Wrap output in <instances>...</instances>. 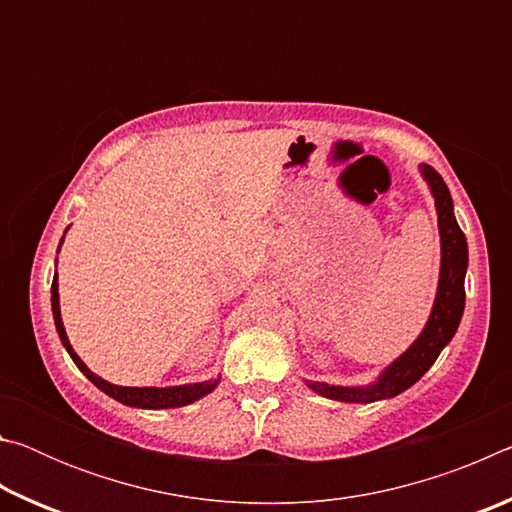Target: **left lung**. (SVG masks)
Masks as SVG:
<instances>
[{
	"label": "left lung",
	"instance_id": "8db88e82",
	"mask_svg": "<svg viewBox=\"0 0 512 512\" xmlns=\"http://www.w3.org/2000/svg\"><path fill=\"white\" fill-rule=\"evenodd\" d=\"M420 173L427 180L433 201H436L440 232L438 291L427 325H424L418 339L411 343V348L402 352L391 366L381 370L377 381H372L368 386H334L325 384V381H305L311 391L327 397V400L370 404L404 393L433 366L438 354L454 339L458 323H461L465 309L467 241L463 230L458 228L452 194H449L445 180L429 164H420Z\"/></svg>",
	"mask_w": 512,
	"mask_h": 512
}]
</instances>
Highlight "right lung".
<instances>
[{
    "instance_id": "obj_1",
    "label": "right lung",
    "mask_w": 512,
    "mask_h": 512,
    "mask_svg": "<svg viewBox=\"0 0 512 512\" xmlns=\"http://www.w3.org/2000/svg\"><path fill=\"white\" fill-rule=\"evenodd\" d=\"M67 232V230H65ZM65 239V235H63ZM63 239L58 244V253L60 246H63ZM51 311H54V323H56V332L63 341L65 350L69 352V357L79 366V370L88 377L94 386L110 395L112 400H117L126 406H135V409H178V406H187L196 400H201L207 393H212L216 386H219L221 379H207V381H196V384H183V386H167V388H155V386H117L110 384V381L101 379L99 375L85 366L81 361L79 354L74 352L72 343L67 339L63 318H60V296H58V273L54 275V282H51Z\"/></svg>"
}]
</instances>
